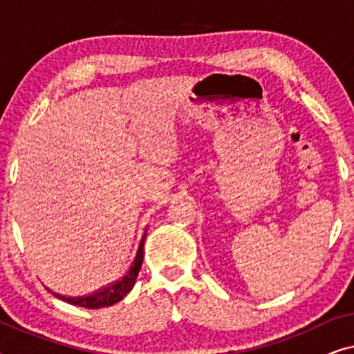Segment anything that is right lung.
Wrapping results in <instances>:
<instances>
[{"mask_svg": "<svg viewBox=\"0 0 354 354\" xmlns=\"http://www.w3.org/2000/svg\"><path fill=\"white\" fill-rule=\"evenodd\" d=\"M143 245V243H142ZM142 245L138 246L137 254L130 264V268L127 269L122 277H120L118 282L109 283L108 287L98 290V292L88 295V297H79V298H66L62 295H56L57 298L62 299V301L74 304V306H80V308H86V309H100V308H106V306H113V304L119 303L120 299H124L125 295H127L130 290L133 288L135 282H137L140 268H142L143 263V248Z\"/></svg>", "mask_w": 354, "mask_h": 354, "instance_id": "1", "label": "right lung"}]
</instances>
